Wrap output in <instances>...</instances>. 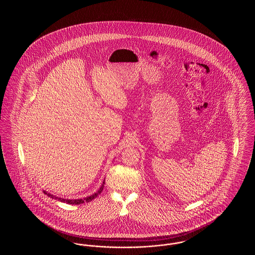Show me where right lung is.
<instances>
[{"mask_svg":"<svg viewBox=\"0 0 255 255\" xmlns=\"http://www.w3.org/2000/svg\"><path fill=\"white\" fill-rule=\"evenodd\" d=\"M104 183H105V182H103L102 185L100 186V188L97 190V192H96L95 194L88 196V197H86L84 199H75V200L73 199V200H69V199H64V198H59V197L53 196V195H51L50 193H48L47 191H43V192H44L45 194L48 195L50 198L55 199V200H58V201H60L62 203H67V204H70V205H80V204H83V203H90L91 201H93L94 199H96L97 196L102 192V190H103V188H104Z\"/></svg>","mask_w":255,"mask_h":255,"instance_id":"right-lung-1","label":"right lung"}]
</instances>
